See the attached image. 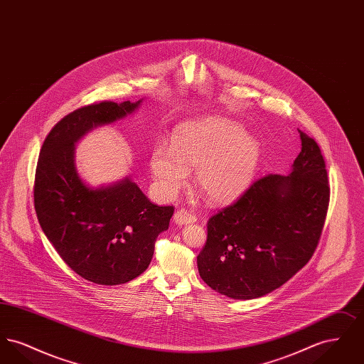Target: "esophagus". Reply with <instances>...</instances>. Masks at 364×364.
Instances as JSON below:
<instances>
[{
    "label": "esophagus",
    "instance_id": "34e87169",
    "mask_svg": "<svg viewBox=\"0 0 364 364\" xmlns=\"http://www.w3.org/2000/svg\"><path fill=\"white\" fill-rule=\"evenodd\" d=\"M173 221L177 225H188V224L196 223V217L193 214H190L187 210L181 208L174 213Z\"/></svg>",
    "mask_w": 364,
    "mask_h": 364
}]
</instances>
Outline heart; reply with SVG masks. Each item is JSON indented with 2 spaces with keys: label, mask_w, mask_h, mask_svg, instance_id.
Instances as JSON below:
<instances>
[{
  "label": "heart",
  "mask_w": 364,
  "mask_h": 364,
  "mask_svg": "<svg viewBox=\"0 0 364 364\" xmlns=\"http://www.w3.org/2000/svg\"><path fill=\"white\" fill-rule=\"evenodd\" d=\"M260 161L259 141L236 122L208 117L181 124L172 147L159 143L150 156L156 190L171 198L195 169V186L208 202L224 205L239 198L252 183Z\"/></svg>",
  "instance_id": "b5f03b06"
}]
</instances>
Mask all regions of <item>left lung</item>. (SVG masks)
I'll return each mask as SVG.
<instances>
[{
	"label": "left lung",
	"mask_w": 364,
	"mask_h": 364,
	"mask_svg": "<svg viewBox=\"0 0 364 364\" xmlns=\"http://www.w3.org/2000/svg\"><path fill=\"white\" fill-rule=\"evenodd\" d=\"M301 151L291 173L255 181L208 223L198 270L211 289L250 300L270 294L310 260L329 206L321 149L299 129Z\"/></svg>",
	"instance_id": "8db88e82"
}]
</instances>
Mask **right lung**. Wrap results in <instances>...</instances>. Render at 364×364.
I'll use <instances>...</instances> for the list:
<instances>
[{
  "label": "right lung",
  "instance_id": "add662e5",
  "mask_svg": "<svg viewBox=\"0 0 364 364\" xmlns=\"http://www.w3.org/2000/svg\"><path fill=\"white\" fill-rule=\"evenodd\" d=\"M140 104L105 101L72 112L46 136L36 165L35 211L43 233L75 273L100 285L140 276L173 215L172 206L151 203L129 176L91 187L76 168V143L132 114Z\"/></svg>",
  "mask_w": 364,
  "mask_h": 364
}]
</instances>
